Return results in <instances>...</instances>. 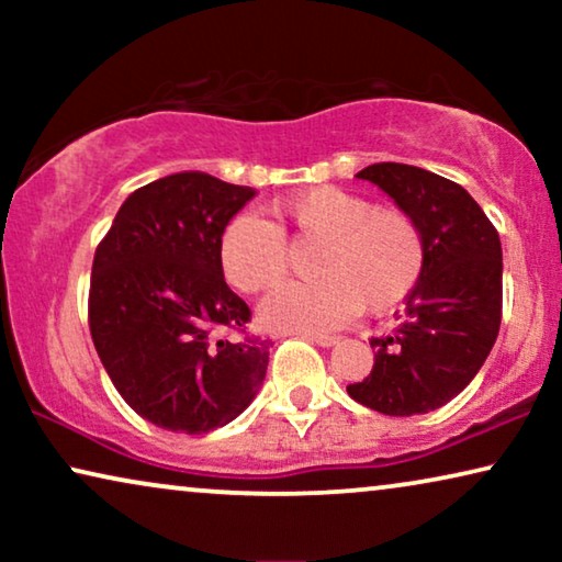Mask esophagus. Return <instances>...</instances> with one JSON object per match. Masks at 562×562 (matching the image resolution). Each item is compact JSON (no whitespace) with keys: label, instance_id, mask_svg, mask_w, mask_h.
<instances>
[{"label":"esophagus","instance_id":"1","mask_svg":"<svg viewBox=\"0 0 562 562\" xmlns=\"http://www.w3.org/2000/svg\"><path fill=\"white\" fill-rule=\"evenodd\" d=\"M310 340L314 345H319V348H333V345L340 342V337L337 335H310Z\"/></svg>","mask_w":562,"mask_h":562}]
</instances>
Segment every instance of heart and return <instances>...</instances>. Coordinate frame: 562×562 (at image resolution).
Returning a JSON list of instances; mask_svg holds the SVG:
<instances>
[{"label":"heart","mask_w":562,"mask_h":562,"mask_svg":"<svg viewBox=\"0 0 562 562\" xmlns=\"http://www.w3.org/2000/svg\"><path fill=\"white\" fill-rule=\"evenodd\" d=\"M299 243H319L310 283H289L260 306V322L286 333H327L363 312L394 310L417 286L425 237L409 212L373 206L337 187L296 191L276 206ZM225 279L245 294L279 286L289 271L281 227L258 214H237L220 237Z\"/></svg>","instance_id":"b5f03b06"}]
</instances>
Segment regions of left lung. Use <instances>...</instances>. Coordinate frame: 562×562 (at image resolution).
Here are the masks:
<instances>
[{
  "instance_id": "obj_1",
  "label": "left lung",
  "mask_w": 562,
  "mask_h": 562,
  "mask_svg": "<svg viewBox=\"0 0 562 562\" xmlns=\"http://www.w3.org/2000/svg\"><path fill=\"white\" fill-rule=\"evenodd\" d=\"M425 237V268L406 296L402 325L375 337L373 371L348 394L389 417L440 409L486 363L502 325V240L460 183L406 164H373L358 173Z\"/></svg>"
}]
</instances>
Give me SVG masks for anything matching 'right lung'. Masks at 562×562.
I'll use <instances>...</instances> for the list:
<instances>
[{"mask_svg": "<svg viewBox=\"0 0 562 562\" xmlns=\"http://www.w3.org/2000/svg\"><path fill=\"white\" fill-rule=\"evenodd\" d=\"M256 189L202 171L150 181L122 202L91 266V340L143 419L204 435L248 409L271 340H214L250 310L225 283L220 237Z\"/></svg>", "mask_w": 562, "mask_h": 562, "instance_id": "1", "label": "right lung"}]
</instances>
